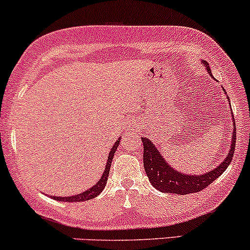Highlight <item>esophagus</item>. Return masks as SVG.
Masks as SVG:
<instances>
[{
  "mask_svg": "<svg viewBox=\"0 0 250 250\" xmlns=\"http://www.w3.org/2000/svg\"><path fill=\"white\" fill-rule=\"evenodd\" d=\"M138 128H139V123L136 122V120H133V122L130 124V131H137Z\"/></svg>",
  "mask_w": 250,
  "mask_h": 250,
  "instance_id": "obj_1",
  "label": "esophagus"
}]
</instances>
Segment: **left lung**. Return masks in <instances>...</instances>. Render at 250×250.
Returning a JSON list of instances; mask_svg holds the SVG:
<instances>
[{
	"label": "left lung",
	"instance_id": "8db88e82",
	"mask_svg": "<svg viewBox=\"0 0 250 250\" xmlns=\"http://www.w3.org/2000/svg\"><path fill=\"white\" fill-rule=\"evenodd\" d=\"M202 64L206 67L207 72L210 75H212L209 63L202 60ZM231 118L234 119L232 114ZM232 125H234V127H232L231 133L232 138L230 142V148H229L224 161L221 162V164L212 170L201 173V175L183 173L181 171L173 169L169 163L163 158L162 153L159 152L156 145L146 137H142L143 145H144V169L150 183L159 191L177 193V195H187V193L198 192L206 189L216 178L220 177L230 164L232 156H234L235 143H236L235 120H232Z\"/></svg>",
	"mask_w": 250,
	"mask_h": 250
}]
</instances>
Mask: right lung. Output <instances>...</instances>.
I'll use <instances>...</instances> for the list:
<instances>
[{
	"instance_id": "right-lung-1",
	"label": "right lung",
	"mask_w": 250,
	"mask_h": 250,
	"mask_svg": "<svg viewBox=\"0 0 250 250\" xmlns=\"http://www.w3.org/2000/svg\"><path fill=\"white\" fill-rule=\"evenodd\" d=\"M119 143H120V138H118L117 142L114 143L113 146H112L111 152L108 153L107 162H106L105 171H104V173L102 175V177H100L99 181H98V183H95L93 187L89 188V189H87V190H85L83 192L77 193V195H74V196H68V197H58V196H52L53 200L60 201V202H83V201H88V200H92V198L97 197V196L104 190L106 183H107V178H108V173H110L112 159H113L114 153H116Z\"/></svg>"
}]
</instances>
